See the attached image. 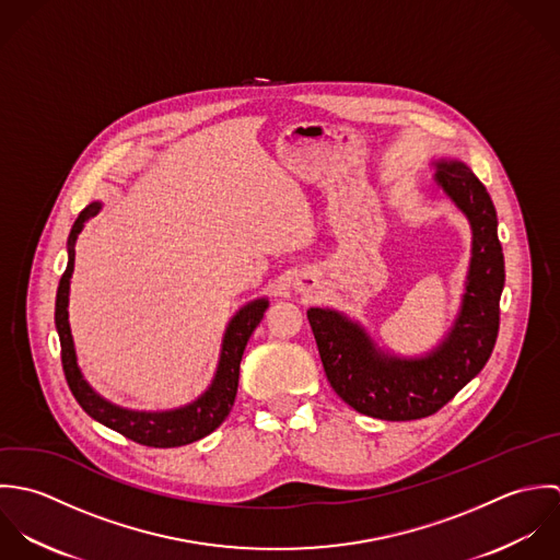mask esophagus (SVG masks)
Returning <instances> with one entry per match:
<instances>
[{
	"label": "esophagus",
	"instance_id": "34e87169",
	"mask_svg": "<svg viewBox=\"0 0 560 560\" xmlns=\"http://www.w3.org/2000/svg\"><path fill=\"white\" fill-rule=\"evenodd\" d=\"M294 288H296L299 292H303V294H310V292L316 288V279H314V277L303 275V277H299V279H296Z\"/></svg>",
	"mask_w": 560,
	"mask_h": 560
}]
</instances>
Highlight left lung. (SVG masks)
Returning a JSON list of instances; mask_svg holds the SVG:
<instances>
[{"mask_svg":"<svg viewBox=\"0 0 560 560\" xmlns=\"http://www.w3.org/2000/svg\"><path fill=\"white\" fill-rule=\"evenodd\" d=\"M435 184L471 229V257L458 314L444 339L420 357L396 354L368 329L331 307H312L307 318L327 378L354 411L400 422L440 411L487 363L500 327L504 255L493 201L460 160L433 162Z\"/></svg>","mask_w":560,"mask_h":560,"instance_id":"obj_1","label":"left lung"}]
</instances>
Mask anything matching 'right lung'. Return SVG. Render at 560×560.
<instances>
[{
	"label": "right lung",
	"mask_w": 560,
	"mask_h": 560,
	"mask_svg": "<svg viewBox=\"0 0 560 560\" xmlns=\"http://www.w3.org/2000/svg\"><path fill=\"white\" fill-rule=\"evenodd\" d=\"M102 203L95 201L86 206L78 221L71 226L67 250H69V261L67 270L60 279L58 294H56V331L60 337V348H62V370L69 383L71 394L80 402V407L100 424L113 429L116 433L125 435L127 440L151 447H177L192 444L212 431H217L229 416L235 394H237V376H240V361L246 348V341L255 327L261 323L264 312L268 310V299H255L246 305H242L229 320L224 329L223 343H221V354H219V365L214 372L212 383L208 389L195 398L192 402L177 407V409H166V411H136V409H125L120 405H114L106 400L102 394H97L91 383L84 378L80 365H78V354H75V343L71 336V325H69V290H71V277H73V266H75V242L78 235L82 233L84 224L89 223L93 217L102 212Z\"/></svg>",
	"instance_id": "obj_1"
}]
</instances>
